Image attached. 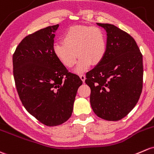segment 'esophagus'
I'll list each match as a JSON object with an SVG mask.
<instances>
[{"mask_svg": "<svg viewBox=\"0 0 154 154\" xmlns=\"http://www.w3.org/2000/svg\"><path fill=\"white\" fill-rule=\"evenodd\" d=\"M80 79H81L82 80V82H85V74H80Z\"/></svg>", "mask_w": 154, "mask_h": 154, "instance_id": "esophagus-1", "label": "esophagus"}]
</instances>
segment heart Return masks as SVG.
<instances>
[{
	"label": "heart",
	"instance_id": "b5f03b06",
	"mask_svg": "<svg viewBox=\"0 0 154 154\" xmlns=\"http://www.w3.org/2000/svg\"><path fill=\"white\" fill-rule=\"evenodd\" d=\"M63 43L54 46V53L60 62L72 68L79 57L75 71L84 72L91 63L98 64L106 52V38L104 32L97 26H74L70 27L63 37Z\"/></svg>",
	"mask_w": 154,
	"mask_h": 154
}]
</instances>
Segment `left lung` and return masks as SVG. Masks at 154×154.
<instances>
[{"label":"left lung","mask_w":154,"mask_h":154,"mask_svg":"<svg viewBox=\"0 0 154 154\" xmlns=\"http://www.w3.org/2000/svg\"><path fill=\"white\" fill-rule=\"evenodd\" d=\"M107 33L105 57L86 73L90 103L97 116L117 121L137 105L142 90V54L135 40L114 25L100 23Z\"/></svg>","instance_id":"8db88e82"}]
</instances>
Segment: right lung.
Instances as JSON below:
<instances>
[{"label": "right lung", "instance_id": "1", "mask_svg": "<svg viewBox=\"0 0 154 154\" xmlns=\"http://www.w3.org/2000/svg\"><path fill=\"white\" fill-rule=\"evenodd\" d=\"M46 27L22 40L12 57L13 74L19 97L26 111L41 123L56 126L71 117L78 75L69 72L54 53V32Z\"/></svg>", "mask_w": 154, "mask_h": 154}]
</instances>
